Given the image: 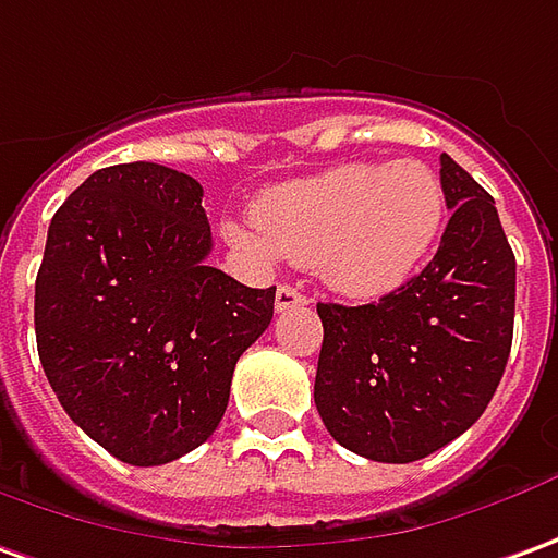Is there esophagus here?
Wrapping results in <instances>:
<instances>
[{
  "label": "esophagus",
  "instance_id": "34e87169",
  "mask_svg": "<svg viewBox=\"0 0 558 558\" xmlns=\"http://www.w3.org/2000/svg\"><path fill=\"white\" fill-rule=\"evenodd\" d=\"M306 294H301L298 288L291 286H279L276 288V310L286 313V310H298V306H306Z\"/></svg>",
  "mask_w": 558,
  "mask_h": 558
}]
</instances>
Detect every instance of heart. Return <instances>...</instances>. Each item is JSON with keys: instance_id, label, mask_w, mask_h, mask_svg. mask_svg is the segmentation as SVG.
<instances>
[{"instance_id": "1", "label": "heart", "mask_w": 558, "mask_h": 558, "mask_svg": "<svg viewBox=\"0 0 558 558\" xmlns=\"http://www.w3.org/2000/svg\"><path fill=\"white\" fill-rule=\"evenodd\" d=\"M444 213L440 175L418 160L343 163L260 194L257 230L225 221L221 236L257 260L310 264L340 294L383 298L422 267Z\"/></svg>"}]
</instances>
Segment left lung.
I'll use <instances>...</instances> for the list:
<instances>
[{"label": "left lung", "instance_id": "1", "mask_svg": "<svg viewBox=\"0 0 558 558\" xmlns=\"http://www.w3.org/2000/svg\"><path fill=\"white\" fill-rule=\"evenodd\" d=\"M440 184L452 218L425 270L376 303H318V416L371 462H418L468 432L510 355L517 257L495 199L449 155Z\"/></svg>", "mask_w": 558, "mask_h": 558}]
</instances>
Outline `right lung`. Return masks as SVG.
Here are the masks:
<instances>
[{"mask_svg":"<svg viewBox=\"0 0 558 558\" xmlns=\"http://www.w3.org/2000/svg\"><path fill=\"white\" fill-rule=\"evenodd\" d=\"M197 179L160 163L96 169L57 209L36 276V343L69 418L114 459L167 464L228 410L276 288L206 264Z\"/></svg>","mask_w":558,"mask_h":558,"instance_id":"right-lung-1","label":"right lung"}]
</instances>
